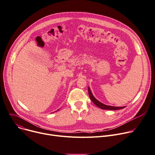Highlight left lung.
<instances>
[{
	"mask_svg": "<svg viewBox=\"0 0 155 155\" xmlns=\"http://www.w3.org/2000/svg\"><path fill=\"white\" fill-rule=\"evenodd\" d=\"M88 91H89V97L91 99V100L93 102V103L97 105L98 107L102 109H105V110H118V109H122L124 108H125V107H114V106H110V105H105L102 103H101V102H99V101H97L96 98H95L90 90L89 87H88Z\"/></svg>",
	"mask_w": 155,
	"mask_h": 155,
	"instance_id": "8db88e82",
	"label": "left lung"
}]
</instances>
